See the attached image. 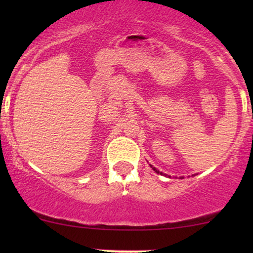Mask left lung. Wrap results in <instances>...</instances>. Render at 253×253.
<instances>
[{
	"instance_id": "obj_1",
	"label": "left lung",
	"mask_w": 253,
	"mask_h": 253,
	"mask_svg": "<svg viewBox=\"0 0 253 253\" xmlns=\"http://www.w3.org/2000/svg\"><path fill=\"white\" fill-rule=\"evenodd\" d=\"M151 168H152V169H153V170H155V172H158V174H161V175H162V172H160V171H159V170H158V169H155V167H153V166H151Z\"/></svg>"
}]
</instances>
